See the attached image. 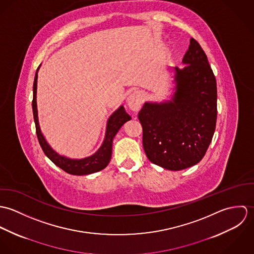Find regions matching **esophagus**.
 Wrapping results in <instances>:
<instances>
[{"instance_id":"1","label":"esophagus","mask_w":254,"mask_h":254,"mask_svg":"<svg viewBox=\"0 0 254 254\" xmlns=\"http://www.w3.org/2000/svg\"><path fill=\"white\" fill-rule=\"evenodd\" d=\"M143 95L140 91L133 92L127 99V106L133 111H138L142 107Z\"/></svg>"}]
</instances>
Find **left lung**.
I'll return each instance as SVG.
<instances>
[{
    "label": "left lung",
    "mask_w": 254,
    "mask_h": 254,
    "mask_svg": "<svg viewBox=\"0 0 254 254\" xmlns=\"http://www.w3.org/2000/svg\"><path fill=\"white\" fill-rule=\"evenodd\" d=\"M184 68L175 67V93L139 112L148 160L178 171L198 163L212 141L217 119L216 79L200 45L191 38Z\"/></svg>",
    "instance_id": "left-lung-1"
}]
</instances>
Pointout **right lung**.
<instances>
[{"instance_id": "right-lung-1", "label": "right lung", "mask_w": 254, "mask_h": 254, "mask_svg": "<svg viewBox=\"0 0 254 254\" xmlns=\"http://www.w3.org/2000/svg\"><path fill=\"white\" fill-rule=\"evenodd\" d=\"M39 69V67H38ZM38 69H37L34 84H33V101L32 109L33 116L36 126V134L39 144L41 145L44 153L60 168L71 175H88L105 169L109 165L111 153H112V141L118 130L121 126L131 119V116L125 111L124 108L121 106L117 110H115L108 120L106 137L102 146L95 152L93 155L82 158V159H70L65 156L60 155L56 152L50 145L46 142L38 121V111H37L36 94L37 78H38Z\"/></svg>"}]
</instances>
